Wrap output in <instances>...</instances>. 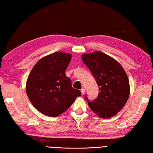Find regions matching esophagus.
Masks as SVG:
<instances>
[{
    "mask_svg": "<svg viewBox=\"0 0 153 153\" xmlns=\"http://www.w3.org/2000/svg\"><path fill=\"white\" fill-rule=\"evenodd\" d=\"M81 92H82V95H83V94L85 93V89L82 88V89H81Z\"/></svg>",
    "mask_w": 153,
    "mask_h": 153,
    "instance_id": "34e87169",
    "label": "esophagus"
}]
</instances>
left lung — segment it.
Returning a JSON list of instances; mask_svg holds the SVG:
<instances>
[{
	"label": "left lung",
	"instance_id": "1",
	"mask_svg": "<svg viewBox=\"0 0 153 153\" xmlns=\"http://www.w3.org/2000/svg\"><path fill=\"white\" fill-rule=\"evenodd\" d=\"M82 60L95 77L99 95L91 101L85 99L93 111L102 118H108L121 110L129 95L128 77L118 62L102 52L83 54Z\"/></svg>",
	"mask_w": 153,
	"mask_h": 153
}]
</instances>
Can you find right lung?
Returning a JSON list of instances; mask_svg holds the SVG:
<instances>
[{"mask_svg":"<svg viewBox=\"0 0 153 153\" xmlns=\"http://www.w3.org/2000/svg\"><path fill=\"white\" fill-rule=\"evenodd\" d=\"M71 55L56 52L35 65L26 83V93L35 108L43 114L56 117L66 111L82 93L71 87L65 71Z\"/></svg>","mask_w":153,"mask_h":153,"instance_id":"add662e5","label":"right lung"}]
</instances>
